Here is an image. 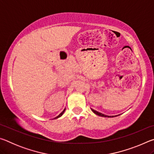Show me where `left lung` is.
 Segmentation results:
<instances>
[{"label": "left lung", "instance_id": "8db88e82", "mask_svg": "<svg viewBox=\"0 0 154 154\" xmlns=\"http://www.w3.org/2000/svg\"><path fill=\"white\" fill-rule=\"evenodd\" d=\"M91 110H92V111L94 113L97 115V116H100V117H104V118H114V117H117L118 116H119V115H118V116H106V115L101 113H100V112L96 111V110H94V109H91Z\"/></svg>", "mask_w": 154, "mask_h": 154}]
</instances>
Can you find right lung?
<instances>
[{
  "label": "right lung",
  "instance_id": "1",
  "mask_svg": "<svg viewBox=\"0 0 154 154\" xmlns=\"http://www.w3.org/2000/svg\"><path fill=\"white\" fill-rule=\"evenodd\" d=\"M65 110H66V108H64V109L63 111H62L60 113L58 116L57 117H56V118H54L53 119H57V118H60V117L62 116V115H63V113H64V111H65Z\"/></svg>",
  "mask_w": 154,
  "mask_h": 154
}]
</instances>
